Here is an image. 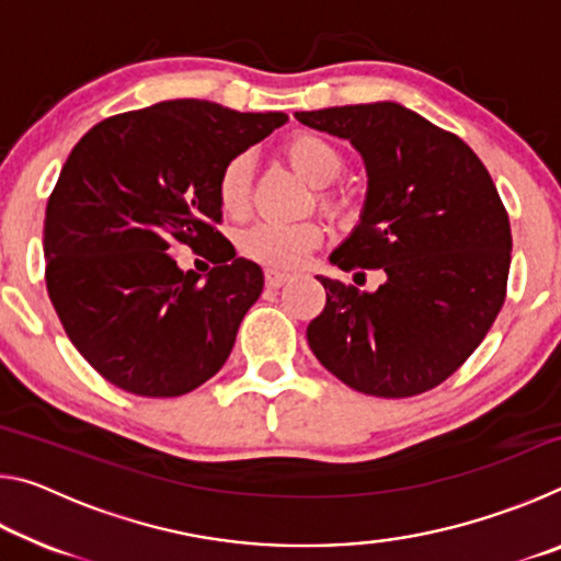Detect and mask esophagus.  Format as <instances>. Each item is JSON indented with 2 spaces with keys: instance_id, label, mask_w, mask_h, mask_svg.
Returning a JSON list of instances; mask_svg holds the SVG:
<instances>
[{
  "instance_id": "esophagus-1",
  "label": "esophagus",
  "mask_w": 561,
  "mask_h": 561,
  "mask_svg": "<svg viewBox=\"0 0 561 561\" xmlns=\"http://www.w3.org/2000/svg\"><path fill=\"white\" fill-rule=\"evenodd\" d=\"M289 279H291L289 274L277 272V270H267V272H264V282H267V287H270V289H279L282 284H287Z\"/></svg>"
}]
</instances>
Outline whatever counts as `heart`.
<instances>
[{"instance_id": "1", "label": "heart", "mask_w": 561, "mask_h": 561, "mask_svg": "<svg viewBox=\"0 0 561 561\" xmlns=\"http://www.w3.org/2000/svg\"><path fill=\"white\" fill-rule=\"evenodd\" d=\"M284 156L289 165L314 187L334 183L344 170V153L319 133L301 130L284 144ZM252 158L240 153L230 158L217 178V201L227 215H242L250 203L252 190ZM331 210H341L344 203L324 201ZM324 242V227L317 220L304 222H260L240 237V252L244 257L264 264L270 270H294L307 260L311 250Z\"/></svg>"}]
</instances>
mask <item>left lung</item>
<instances>
[{"label": "left lung", "mask_w": 561, "mask_h": 561, "mask_svg": "<svg viewBox=\"0 0 561 561\" xmlns=\"http://www.w3.org/2000/svg\"><path fill=\"white\" fill-rule=\"evenodd\" d=\"M294 118L346 138L366 168L358 222L329 262L386 274L376 291L319 274L327 307L307 327L311 351L354 391H431L480 346L505 301L512 234L495 183L458 136L396 101Z\"/></svg>", "instance_id": "left-lung-1"}]
</instances>
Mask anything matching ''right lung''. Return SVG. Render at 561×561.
<instances>
[{
	"label": "right lung",
	"mask_w": 561,
	"mask_h": 561,
	"mask_svg": "<svg viewBox=\"0 0 561 561\" xmlns=\"http://www.w3.org/2000/svg\"><path fill=\"white\" fill-rule=\"evenodd\" d=\"M289 121L213 101H160L93 126L71 150L44 217L46 289L79 354L123 391L173 398L225 366L260 264L215 230L225 163ZM218 244L203 280L169 247Z\"/></svg>",
	"instance_id": "add662e5"
}]
</instances>
